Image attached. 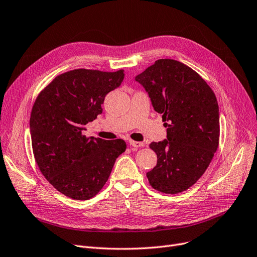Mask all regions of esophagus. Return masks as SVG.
Masks as SVG:
<instances>
[{
	"instance_id": "1",
	"label": "esophagus",
	"mask_w": 257,
	"mask_h": 257,
	"mask_svg": "<svg viewBox=\"0 0 257 257\" xmlns=\"http://www.w3.org/2000/svg\"><path fill=\"white\" fill-rule=\"evenodd\" d=\"M131 148L133 149H138V148H142V146H144V143L143 142H138V141H133V140H130L128 141Z\"/></svg>"
}]
</instances>
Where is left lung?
Here are the masks:
<instances>
[{
  "label": "left lung",
  "instance_id": "left-lung-1",
  "mask_svg": "<svg viewBox=\"0 0 257 257\" xmlns=\"http://www.w3.org/2000/svg\"><path fill=\"white\" fill-rule=\"evenodd\" d=\"M135 80L167 127L166 139L150 144L158 161L146 177L163 193L184 191L202 177L217 150L216 97L197 72L174 59H158Z\"/></svg>",
  "mask_w": 257,
  "mask_h": 257
}]
</instances>
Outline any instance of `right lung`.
Segmentation results:
<instances>
[{
    "instance_id": "obj_1",
    "label": "right lung",
    "mask_w": 257,
    "mask_h": 257,
    "mask_svg": "<svg viewBox=\"0 0 257 257\" xmlns=\"http://www.w3.org/2000/svg\"><path fill=\"white\" fill-rule=\"evenodd\" d=\"M123 70L78 69L57 76L40 93L30 116L35 161L54 188L74 200H89L106 183L116 159L126 149L122 139L83 135L85 124L102 113L107 93L124 79Z\"/></svg>"
}]
</instances>
